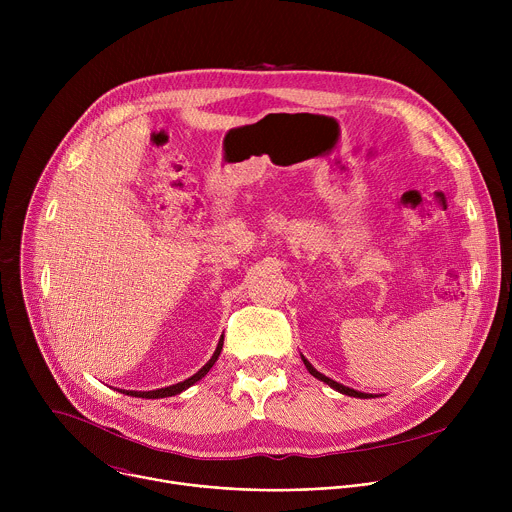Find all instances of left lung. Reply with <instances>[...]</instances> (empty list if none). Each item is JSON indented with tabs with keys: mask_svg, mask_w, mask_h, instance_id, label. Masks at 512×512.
<instances>
[{
	"mask_svg": "<svg viewBox=\"0 0 512 512\" xmlns=\"http://www.w3.org/2000/svg\"><path fill=\"white\" fill-rule=\"evenodd\" d=\"M304 358V356H302ZM304 364H306V369L310 371V375H314L316 379H320V381H324L326 385H330L332 389H336V391H340V393H344V395H348V397H358V399H367V397H375V395H369V393H360V391H354V389H348V387H344V385H340V383H336V381H332V379H328V377H324L322 373H318L312 364L304 358Z\"/></svg>",
	"mask_w": 512,
	"mask_h": 512,
	"instance_id": "1",
	"label": "left lung"
}]
</instances>
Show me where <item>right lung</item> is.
I'll use <instances>...</instances> for the list:
<instances>
[{"label":"right lung","instance_id":"right-lung-1","mask_svg":"<svg viewBox=\"0 0 512 512\" xmlns=\"http://www.w3.org/2000/svg\"><path fill=\"white\" fill-rule=\"evenodd\" d=\"M221 350H223V338H221V342H218V346H216V350H214V354H212V358L204 364V367L196 373V375H192L190 379H186V381H182V383H178V385H172V387H164V389H158V391H127V395H131V397H145V399H160V397H172V395H178V393H182L184 389H188L190 385H194L196 381H200L210 369H212V364L216 362V358H218V354H221ZM125 393V391H123Z\"/></svg>","mask_w":512,"mask_h":512}]
</instances>
